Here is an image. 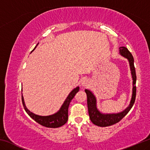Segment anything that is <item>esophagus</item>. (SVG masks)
I'll use <instances>...</instances> for the list:
<instances>
[{
    "label": "esophagus",
    "instance_id": "obj_1",
    "mask_svg": "<svg viewBox=\"0 0 150 150\" xmlns=\"http://www.w3.org/2000/svg\"><path fill=\"white\" fill-rule=\"evenodd\" d=\"M89 81H88L87 79H83L82 80V82H81V85H82L83 87H87V86H88V84H89Z\"/></svg>",
    "mask_w": 150,
    "mask_h": 150
}]
</instances>
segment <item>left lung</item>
Segmentation results:
<instances>
[{"label":"left lung","instance_id":"8db88e82","mask_svg":"<svg viewBox=\"0 0 150 150\" xmlns=\"http://www.w3.org/2000/svg\"><path fill=\"white\" fill-rule=\"evenodd\" d=\"M120 51V54L122 56L124 57L128 60L129 64H130V71L133 80V88H132V98L128 105L125 110L120 112L118 113H113V114H103L98 110L96 107V99L95 96L91 91L85 89V91L87 96V106H88V111L89 118L92 122L95 125L100 127H106L111 125H113L116 123L120 121L124 116H125L130 109L132 107L134 102L136 99V70L134 65V57L129 50L125 47H120L119 48Z\"/></svg>","mask_w":150,"mask_h":150}]
</instances>
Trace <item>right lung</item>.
<instances>
[{
	"label": "right lung",
	"instance_id": "add662e5",
	"mask_svg": "<svg viewBox=\"0 0 150 150\" xmlns=\"http://www.w3.org/2000/svg\"><path fill=\"white\" fill-rule=\"evenodd\" d=\"M38 45V44L36 45V46ZM36 46L35 47V48L36 47ZM35 48L34 50H35ZM79 91V87H77L75 88L69 94V95H68L67 98H66L65 100L64 101V103H63L62 106H61L59 110H58L56 113L49 116H39L35 115V114L32 112H30L28 109L26 108V105H25L22 93V104H23L24 108L28 115L33 120H34L36 122L41 124L42 126L47 127V128H59V127L64 125V124L67 122L68 108H69V105L73 97H74V96L76 95V93H77Z\"/></svg>",
	"mask_w": 150,
	"mask_h": 150
}]
</instances>
